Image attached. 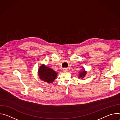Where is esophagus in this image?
Returning a JSON list of instances; mask_svg holds the SVG:
<instances>
[{
    "mask_svg": "<svg viewBox=\"0 0 120 120\" xmlns=\"http://www.w3.org/2000/svg\"><path fill=\"white\" fill-rule=\"evenodd\" d=\"M63 71L64 72H67L68 71V70L67 68H64V69H63Z\"/></svg>",
    "mask_w": 120,
    "mask_h": 120,
    "instance_id": "34e87169",
    "label": "esophagus"
}]
</instances>
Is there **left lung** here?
Wrapping results in <instances>:
<instances>
[{
    "label": "left lung",
    "mask_w": 120,
    "mask_h": 120,
    "mask_svg": "<svg viewBox=\"0 0 120 120\" xmlns=\"http://www.w3.org/2000/svg\"><path fill=\"white\" fill-rule=\"evenodd\" d=\"M86 73H87V72L85 71L84 70H83L82 72H80L79 74V78H81L82 79L84 77V76L85 75H86Z\"/></svg>",
    "instance_id": "1"
}]
</instances>
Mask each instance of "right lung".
<instances>
[{"mask_svg":"<svg viewBox=\"0 0 120 120\" xmlns=\"http://www.w3.org/2000/svg\"><path fill=\"white\" fill-rule=\"evenodd\" d=\"M38 73L40 79L47 83H52L57 75V73L54 70L44 64L39 68Z\"/></svg>","mask_w":120,"mask_h":120,"instance_id":"obj_1","label":"right lung"}]
</instances>
